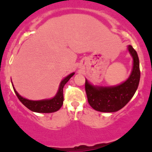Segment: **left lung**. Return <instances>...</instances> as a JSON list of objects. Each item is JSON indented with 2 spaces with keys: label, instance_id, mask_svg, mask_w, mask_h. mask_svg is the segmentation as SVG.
<instances>
[{
  "label": "left lung",
  "instance_id": "1",
  "mask_svg": "<svg viewBox=\"0 0 152 152\" xmlns=\"http://www.w3.org/2000/svg\"><path fill=\"white\" fill-rule=\"evenodd\" d=\"M128 50L133 58V69L129 77L121 84L112 87H95L86 80L88 102L92 108L103 113H114L128 103L139 84L140 72L137 53L131 45Z\"/></svg>",
  "mask_w": 152,
  "mask_h": 152
}]
</instances>
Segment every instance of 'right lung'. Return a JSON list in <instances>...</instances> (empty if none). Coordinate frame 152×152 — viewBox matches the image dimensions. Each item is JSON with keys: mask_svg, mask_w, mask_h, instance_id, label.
I'll list each match as a JSON object with an SVG mask.
<instances>
[{"mask_svg": "<svg viewBox=\"0 0 152 152\" xmlns=\"http://www.w3.org/2000/svg\"><path fill=\"white\" fill-rule=\"evenodd\" d=\"M75 73L70 74L66 77L64 79L61 81V82L59 88V91L58 93L53 98L51 99H46V100H41V101H31L28 100L22 97L20 94L18 93L14 87H13L14 91L16 93V96L18 98V99L20 101V102L23 103L24 105H25L28 109L33 112L36 113H54V112L58 111V110L60 109V107L63 105L64 101V96H63V88L64 85L67 83V81L71 79V77ZM13 86V85H12Z\"/></svg>", "mask_w": 152, "mask_h": 152, "instance_id": "obj_1", "label": "right lung"}]
</instances>
